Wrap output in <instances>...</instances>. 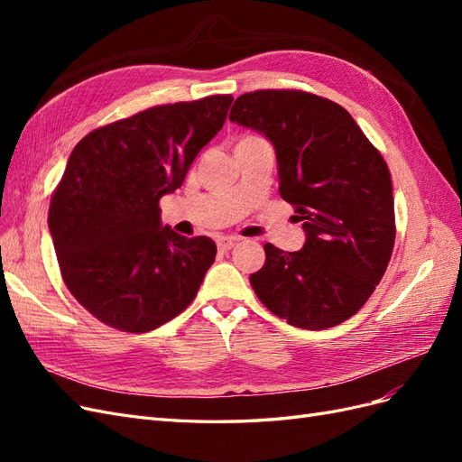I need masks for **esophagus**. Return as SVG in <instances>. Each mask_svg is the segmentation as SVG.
Returning a JSON list of instances; mask_svg holds the SVG:
<instances>
[{
  "label": "esophagus",
  "instance_id": "1",
  "mask_svg": "<svg viewBox=\"0 0 462 462\" xmlns=\"http://www.w3.org/2000/svg\"><path fill=\"white\" fill-rule=\"evenodd\" d=\"M217 248L221 250V253H226V250H231L235 245H236V239L235 236H217Z\"/></svg>",
  "mask_w": 462,
  "mask_h": 462
}]
</instances>
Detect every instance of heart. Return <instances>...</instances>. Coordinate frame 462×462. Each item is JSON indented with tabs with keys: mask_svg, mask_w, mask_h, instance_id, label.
<instances>
[{
	"mask_svg": "<svg viewBox=\"0 0 462 462\" xmlns=\"http://www.w3.org/2000/svg\"><path fill=\"white\" fill-rule=\"evenodd\" d=\"M254 138H258V136H246V138H243V141H254ZM241 141V143H243Z\"/></svg>",
	"mask_w": 462,
	"mask_h": 462,
	"instance_id": "obj_1",
	"label": "heart"
}]
</instances>
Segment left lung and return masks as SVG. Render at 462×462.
I'll list each match as a JSON object with an SVG mask.
<instances>
[{
  "label": "left lung",
  "mask_w": 462,
  "mask_h": 462,
  "mask_svg": "<svg viewBox=\"0 0 462 462\" xmlns=\"http://www.w3.org/2000/svg\"><path fill=\"white\" fill-rule=\"evenodd\" d=\"M229 119L273 144L279 194L306 233L297 253L263 245L265 263L250 275V285L265 309L291 326L343 324L366 304L393 253L385 160L345 107L310 92H246Z\"/></svg>",
  "instance_id": "left-lung-1"
}]
</instances>
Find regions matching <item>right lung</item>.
<instances>
[{"instance_id":"right-lung-1","label":"right lung","mask_w":462,"mask_h":462,"mask_svg":"<svg viewBox=\"0 0 462 462\" xmlns=\"http://www.w3.org/2000/svg\"><path fill=\"white\" fill-rule=\"evenodd\" d=\"M231 102L217 94L156 106L75 146L51 194L48 227L67 289L106 326L152 331L197 297L216 243L162 227L160 199L183 185Z\"/></svg>"}]
</instances>
